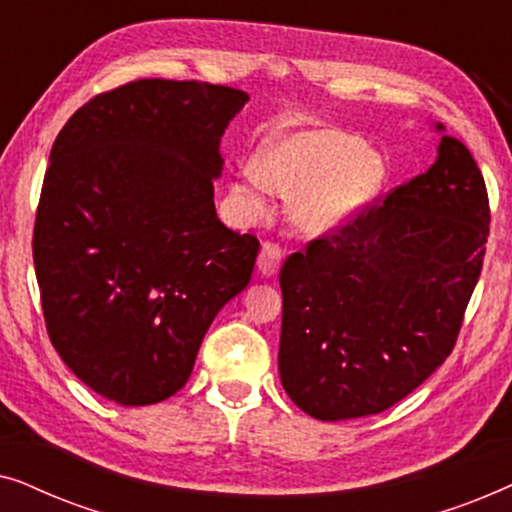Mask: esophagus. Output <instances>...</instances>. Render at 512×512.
Returning a JSON list of instances; mask_svg holds the SVG:
<instances>
[{
	"label": "esophagus",
	"mask_w": 512,
	"mask_h": 512,
	"mask_svg": "<svg viewBox=\"0 0 512 512\" xmlns=\"http://www.w3.org/2000/svg\"><path fill=\"white\" fill-rule=\"evenodd\" d=\"M282 256H284V251H282V247H279V244L265 242L261 254H258V261H256L258 270H261V275H265V277L277 275L279 265H282Z\"/></svg>",
	"instance_id": "1"
}]
</instances>
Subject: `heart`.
Wrapping results in <instances>:
<instances>
[{"label": "heart", "mask_w": 512, "mask_h": 512, "mask_svg": "<svg viewBox=\"0 0 512 512\" xmlns=\"http://www.w3.org/2000/svg\"><path fill=\"white\" fill-rule=\"evenodd\" d=\"M384 160L359 135L319 128L275 137L258 149L254 174L233 184L249 212L265 209V188L291 198V219L312 235L356 219L384 184Z\"/></svg>", "instance_id": "heart-1"}]
</instances>
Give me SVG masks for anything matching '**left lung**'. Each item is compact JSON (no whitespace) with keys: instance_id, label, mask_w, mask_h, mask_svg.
Here are the masks:
<instances>
[{"instance_id":"8db88e82","label":"left lung","mask_w":512,"mask_h":512,"mask_svg":"<svg viewBox=\"0 0 512 512\" xmlns=\"http://www.w3.org/2000/svg\"><path fill=\"white\" fill-rule=\"evenodd\" d=\"M436 130L429 170L291 254L279 272V377L321 422L391 408L457 342L485 258L489 200L471 151Z\"/></svg>"}]
</instances>
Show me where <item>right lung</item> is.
<instances>
[{
	"mask_svg": "<svg viewBox=\"0 0 512 512\" xmlns=\"http://www.w3.org/2000/svg\"><path fill=\"white\" fill-rule=\"evenodd\" d=\"M247 100L202 81H132L55 139L32 240L41 307L60 359L109 401L177 394L214 317L247 289L258 240L214 207L221 137Z\"/></svg>",
	"mask_w": 512,
	"mask_h": 512,
	"instance_id": "add662e5",
	"label": "right lung"
}]
</instances>
